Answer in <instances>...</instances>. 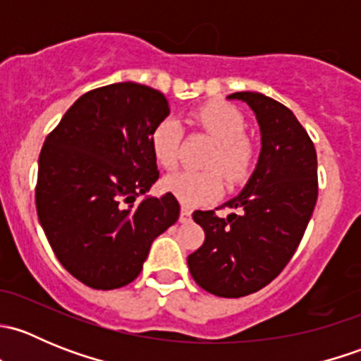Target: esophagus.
Here are the masks:
<instances>
[{
  "label": "esophagus",
  "mask_w": 361,
  "mask_h": 361,
  "mask_svg": "<svg viewBox=\"0 0 361 361\" xmlns=\"http://www.w3.org/2000/svg\"><path fill=\"white\" fill-rule=\"evenodd\" d=\"M192 220V209L187 206H181V213H180V221L181 224H187V221Z\"/></svg>",
  "instance_id": "34e87169"
}]
</instances>
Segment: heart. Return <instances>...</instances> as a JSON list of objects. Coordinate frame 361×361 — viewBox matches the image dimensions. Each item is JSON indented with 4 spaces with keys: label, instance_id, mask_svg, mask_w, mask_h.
<instances>
[{
    "label": "heart",
    "instance_id": "heart-1",
    "mask_svg": "<svg viewBox=\"0 0 361 361\" xmlns=\"http://www.w3.org/2000/svg\"><path fill=\"white\" fill-rule=\"evenodd\" d=\"M194 120L206 134L216 141L206 167L211 171H176L164 178L162 185L169 194L185 206H201L224 190V176L232 185L245 183L257 166V145L246 136L248 122L245 115L227 103H207L194 113ZM152 152L166 169L176 167L180 160L181 126L176 118L167 116L152 130Z\"/></svg>",
    "mask_w": 361,
    "mask_h": 361
}]
</instances>
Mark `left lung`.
Masks as SVG:
<instances>
[{"instance_id":"obj_1","label":"left lung","mask_w":361,"mask_h":361,"mask_svg":"<svg viewBox=\"0 0 361 361\" xmlns=\"http://www.w3.org/2000/svg\"><path fill=\"white\" fill-rule=\"evenodd\" d=\"M228 99L245 101L257 115L260 159L245 190L224 204L234 213L220 218L213 209L194 211L206 238L187 264L206 292L239 298L278 278L297 251L318 199V159L307 130L285 104L260 92Z\"/></svg>"}]
</instances>
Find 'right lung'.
I'll return each instance as SVG.
<instances>
[{
  "label": "right lung",
  "instance_id": "1",
  "mask_svg": "<svg viewBox=\"0 0 361 361\" xmlns=\"http://www.w3.org/2000/svg\"><path fill=\"white\" fill-rule=\"evenodd\" d=\"M167 115L160 90L111 83L78 97L43 143L39 224L57 260L90 288L134 281L154 239L180 216L173 194L140 201L159 180L150 137Z\"/></svg>",
  "mask_w": 361,
  "mask_h": 361
}]
</instances>
